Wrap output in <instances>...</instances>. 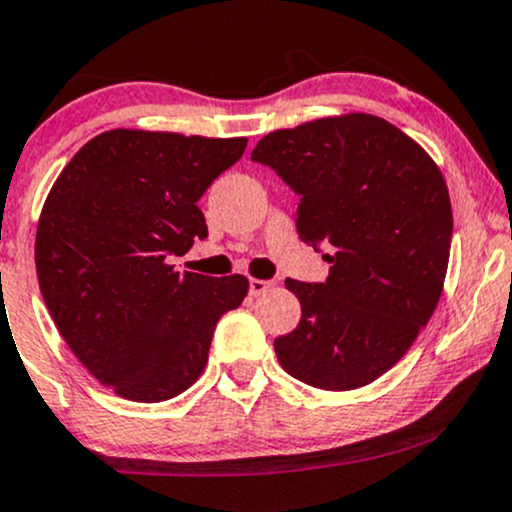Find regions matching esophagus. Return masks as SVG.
<instances>
[{"label": "esophagus", "mask_w": 512, "mask_h": 512, "mask_svg": "<svg viewBox=\"0 0 512 512\" xmlns=\"http://www.w3.org/2000/svg\"><path fill=\"white\" fill-rule=\"evenodd\" d=\"M268 288H273V280H261V278H251L249 280L251 295H263Z\"/></svg>", "instance_id": "esophagus-1"}]
</instances>
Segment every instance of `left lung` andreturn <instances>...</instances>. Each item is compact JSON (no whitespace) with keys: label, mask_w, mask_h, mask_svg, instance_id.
<instances>
[{"label":"left lung","mask_w":512,"mask_h":512,"mask_svg":"<svg viewBox=\"0 0 512 512\" xmlns=\"http://www.w3.org/2000/svg\"><path fill=\"white\" fill-rule=\"evenodd\" d=\"M251 161L298 192L300 239L329 263L324 283L285 280L302 317L273 342L280 366L322 390L368 386L408 354L442 295L452 246L442 170L364 112L271 131Z\"/></svg>","instance_id":"1"}]
</instances>
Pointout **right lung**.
Returning a JSON list of instances; mask_svg holds the SVG:
<instances>
[{"instance_id":"add662e5","label":"right lung","mask_w":512,"mask_h":512,"mask_svg":"<svg viewBox=\"0 0 512 512\" xmlns=\"http://www.w3.org/2000/svg\"><path fill=\"white\" fill-rule=\"evenodd\" d=\"M246 139L112 129L70 158L43 202L36 276L60 337L117 395L161 403L207 366L219 317L249 293L227 278L175 271L205 239L197 200Z\"/></svg>"}]
</instances>
